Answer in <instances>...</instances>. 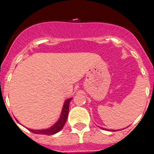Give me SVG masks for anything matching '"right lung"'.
I'll return each instance as SVG.
<instances>
[{"instance_id": "obj_1", "label": "right lung", "mask_w": 154, "mask_h": 154, "mask_svg": "<svg viewBox=\"0 0 154 154\" xmlns=\"http://www.w3.org/2000/svg\"><path fill=\"white\" fill-rule=\"evenodd\" d=\"M72 100V98H68L66 100L64 101V105H63L62 111L61 113V116L60 118L58 119L56 123H55L54 125H52L50 128H47V129H39V130H35V129H29L30 132H33L35 134H42V135H47V136H50V135H54V134L57 133L58 132H60L61 129L64 127L65 122H66L67 118H68V109H69V103H70L71 100Z\"/></svg>"}]
</instances>
